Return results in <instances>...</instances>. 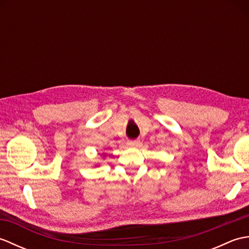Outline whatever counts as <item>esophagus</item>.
Segmentation results:
<instances>
[{
  "instance_id": "1",
  "label": "esophagus",
  "mask_w": 249,
  "mask_h": 249,
  "mask_svg": "<svg viewBox=\"0 0 249 249\" xmlns=\"http://www.w3.org/2000/svg\"><path fill=\"white\" fill-rule=\"evenodd\" d=\"M127 144L131 147H137L140 145V140H128Z\"/></svg>"
}]
</instances>
